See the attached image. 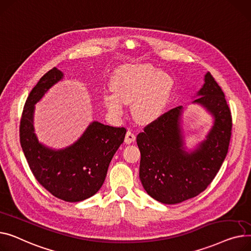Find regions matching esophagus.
Wrapping results in <instances>:
<instances>
[{"label": "esophagus", "mask_w": 251, "mask_h": 251, "mask_svg": "<svg viewBox=\"0 0 251 251\" xmlns=\"http://www.w3.org/2000/svg\"><path fill=\"white\" fill-rule=\"evenodd\" d=\"M135 140H136L135 132L132 131V130H130V129H128V130L126 131L125 142H126V144H130V143H132V142H135Z\"/></svg>", "instance_id": "1"}]
</instances>
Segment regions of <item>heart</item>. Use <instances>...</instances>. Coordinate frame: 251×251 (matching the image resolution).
Segmentation results:
<instances>
[{
    "instance_id": "b5f03b06",
    "label": "heart",
    "mask_w": 251,
    "mask_h": 251,
    "mask_svg": "<svg viewBox=\"0 0 251 251\" xmlns=\"http://www.w3.org/2000/svg\"><path fill=\"white\" fill-rule=\"evenodd\" d=\"M173 81L167 73L150 65H129L114 73L113 92L104 94V104L112 112H123L124 102L132 100V114L140 122H151L163 111Z\"/></svg>"
}]
</instances>
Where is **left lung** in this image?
<instances>
[{"mask_svg": "<svg viewBox=\"0 0 251 251\" xmlns=\"http://www.w3.org/2000/svg\"><path fill=\"white\" fill-rule=\"evenodd\" d=\"M195 102L207 107L215 124L207 140L193 153L182 148L177 106L147 125L137 136L141 152L140 179L145 190L156 201L174 204L195 198L216 177L226 158L232 134V115L221 89L211 73Z\"/></svg>", "mask_w": 251, "mask_h": 251, "instance_id": "obj_1", "label": "left lung"}]
</instances>
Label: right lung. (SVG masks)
I'll return each mask as SVG.
<instances>
[{"label": "right lung", "instance_id": "1", "mask_svg": "<svg viewBox=\"0 0 251 251\" xmlns=\"http://www.w3.org/2000/svg\"><path fill=\"white\" fill-rule=\"evenodd\" d=\"M62 77V72L52 68L29 93L20 120L19 136L29 168L39 184L57 199L76 202L92 197L100 189L126 129L94 122L78 142L65 150L53 151L39 144L32 126L34 104Z\"/></svg>", "mask_w": 251, "mask_h": 251}]
</instances>
